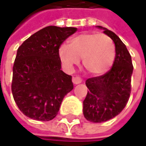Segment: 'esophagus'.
<instances>
[{"label": "esophagus", "mask_w": 146, "mask_h": 146, "mask_svg": "<svg viewBox=\"0 0 146 146\" xmlns=\"http://www.w3.org/2000/svg\"><path fill=\"white\" fill-rule=\"evenodd\" d=\"M72 81H73L74 84H80V83H81L82 80L80 76H75V77H73V78H72Z\"/></svg>", "instance_id": "esophagus-1"}]
</instances>
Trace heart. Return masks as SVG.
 Instances as JSON below:
<instances>
[{
    "mask_svg": "<svg viewBox=\"0 0 146 146\" xmlns=\"http://www.w3.org/2000/svg\"><path fill=\"white\" fill-rule=\"evenodd\" d=\"M59 58L67 69L79 64L88 73L102 75L111 67L115 58V46L111 38L103 33H82L70 38L67 45L59 48Z\"/></svg>",
    "mask_w": 146,
    "mask_h": 146,
    "instance_id": "obj_1",
    "label": "heart"
}]
</instances>
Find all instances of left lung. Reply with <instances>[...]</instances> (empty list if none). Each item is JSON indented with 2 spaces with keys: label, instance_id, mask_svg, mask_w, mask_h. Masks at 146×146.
<instances>
[{
  "label": "left lung",
  "instance_id": "left-lung-1",
  "mask_svg": "<svg viewBox=\"0 0 146 146\" xmlns=\"http://www.w3.org/2000/svg\"><path fill=\"white\" fill-rule=\"evenodd\" d=\"M103 28L115 44V58L112 67L102 76L86 80L88 88L84 101V115L93 123H102L113 119L124 107L130 98L133 71L132 58L126 45L115 33Z\"/></svg>",
  "mask_w": 146,
  "mask_h": 146
}]
</instances>
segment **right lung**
<instances>
[{
  "label": "right lung",
  "mask_w": 146,
  "mask_h": 146,
  "mask_svg": "<svg viewBox=\"0 0 146 146\" xmlns=\"http://www.w3.org/2000/svg\"><path fill=\"white\" fill-rule=\"evenodd\" d=\"M76 27L48 26L20 45L13 66L11 90L19 109L30 119L49 121L73 89L71 76L61 70L59 48Z\"/></svg>",
  "instance_id": "add662e5"
}]
</instances>
